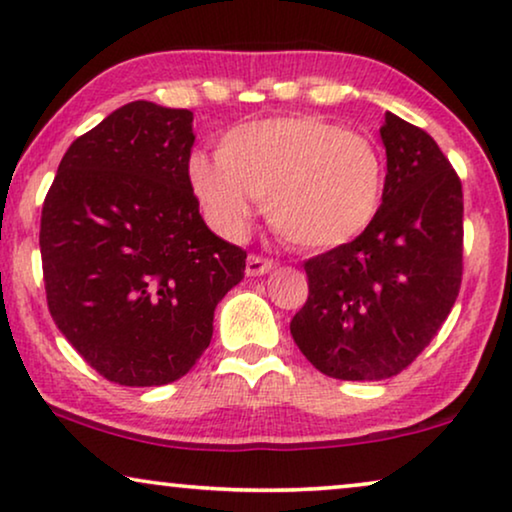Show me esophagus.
<instances>
[{
  "label": "esophagus",
  "instance_id": "esophagus-1",
  "mask_svg": "<svg viewBox=\"0 0 512 512\" xmlns=\"http://www.w3.org/2000/svg\"><path fill=\"white\" fill-rule=\"evenodd\" d=\"M272 268H275V263H272L270 258L251 254L247 258V268H244V272H247V277H261V275H268Z\"/></svg>",
  "mask_w": 512,
  "mask_h": 512
}]
</instances>
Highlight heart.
<instances>
[{
	"label": "heart",
	"mask_w": 512,
	"mask_h": 512,
	"mask_svg": "<svg viewBox=\"0 0 512 512\" xmlns=\"http://www.w3.org/2000/svg\"><path fill=\"white\" fill-rule=\"evenodd\" d=\"M188 181L221 233H244L254 200H265L279 237L324 251L366 233L382 207L387 167L363 135L317 116H277L226 132L219 158L193 153Z\"/></svg>",
	"instance_id": "obj_1"
}]
</instances>
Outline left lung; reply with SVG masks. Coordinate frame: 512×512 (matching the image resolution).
Wrapping results in <instances>:
<instances>
[{
  "mask_svg": "<svg viewBox=\"0 0 512 512\" xmlns=\"http://www.w3.org/2000/svg\"><path fill=\"white\" fill-rule=\"evenodd\" d=\"M387 184L354 242L305 263L310 296L291 335L335 380H387L408 368L450 314L461 286L464 195L438 144L387 111Z\"/></svg>",
  "mask_w": 512,
  "mask_h": 512,
  "instance_id": "1",
  "label": "left lung"
}]
</instances>
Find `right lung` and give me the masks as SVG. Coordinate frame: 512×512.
I'll return each instance as SVG.
<instances>
[{"mask_svg": "<svg viewBox=\"0 0 512 512\" xmlns=\"http://www.w3.org/2000/svg\"><path fill=\"white\" fill-rule=\"evenodd\" d=\"M193 111L137 100L60 160L41 209L48 310L90 368L123 387L184 377L247 251L200 216L188 181Z\"/></svg>", "mask_w": 512, "mask_h": 512, "instance_id": "1", "label": "right lung"}]
</instances>
